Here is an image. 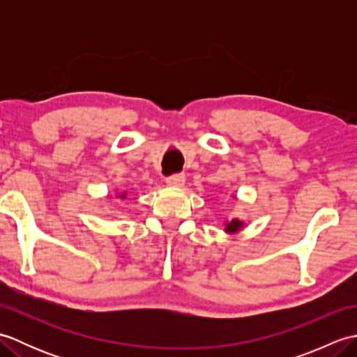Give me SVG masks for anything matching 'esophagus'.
Masks as SVG:
<instances>
[{"label":"esophagus","mask_w":357,"mask_h":357,"mask_svg":"<svg viewBox=\"0 0 357 357\" xmlns=\"http://www.w3.org/2000/svg\"><path fill=\"white\" fill-rule=\"evenodd\" d=\"M165 183L169 187H173V188H179L183 187L184 183H185V176L184 174H172V176H169L165 179Z\"/></svg>","instance_id":"34e87169"}]
</instances>
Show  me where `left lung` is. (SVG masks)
<instances>
[{"instance_id":"obj_1","label":"left lung","mask_w":357,"mask_h":357,"mask_svg":"<svg viewBox=\"0 0 357 357\" xmlns=\"http://www.w3.org/2000/svg\"><path fill=\"white\" fill-rule=\"evenodd\" d=\"M224 225H225L224 231H225L227 234H234V233H238V231H241L242 229H244L245 222L241 221L239 218H231L230 221H225Z\"/></svg>"}]
</instances>
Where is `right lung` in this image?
I'll return each instance as SVG.
<instances>
[{
	"instance_id": "obj_1",
	"label": "right lung",
	"mask_w": 357,
	"mask_h": 357,
	"mask_svg": "<svg viewBox=\"0 0 357 357\" xmlns=\"http://www.w3.org/2000/svg\"><path fill=\"white\" fill-rule=\"evenodd\" d=\"M116 198H121V199H126L127 198V192H119L116 195Z\"/></svg>"
}]
</instances>
